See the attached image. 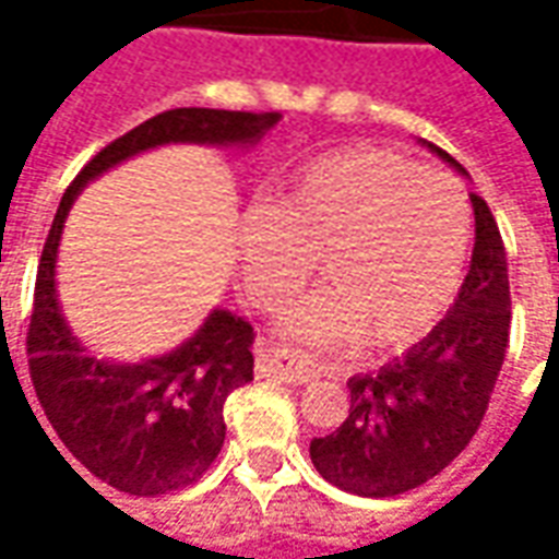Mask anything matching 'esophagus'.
Segmentation results:
<instances>
[{
  "instance_id": "34e87169",
  "label": "esophagus",
  "mask_w": 559,
  "mask_h": 559,
  "mask_svg": "<svg viewBox=\"0 0 559 559\" xmlns=\"http://www.w3.org/2000/svg\"><path fill=\"white\" fill-rule=\"evenodd\" d=\"M257 370L263 376L278 379V382H287V385H306V382L314 379V364L306 355L290 352V348H275L269 355H260Z\"/></svg>"
}]
</instances>
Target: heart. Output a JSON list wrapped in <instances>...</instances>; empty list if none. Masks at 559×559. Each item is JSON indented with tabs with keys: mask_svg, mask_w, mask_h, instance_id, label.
<instances>
[{
	"mask_svg": "<svg viewBox=\"0 0 559 559\" xmlns=\"http://www.w3.org/2000/svg\"><path fill=\"white\" fill-rule=\"evenodd\" d=\"M468 248L462 186L376 146L314 158L235 226L241 281L260 309H281L318 260L328 287L278 321L287 340L309 345L391 348L423 336L453 302Z\"/></svg>",
	"mask_w": 559,
	"mask_h": 559,
	"instance_id": "obj_1",
	"label": "heart"
}]
</instances>
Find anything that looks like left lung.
Returning a JSON list of instances; mask_svg holds the SVG:
<instances>
[{"instance_id": "obj_1", "label": "left lung", "mask_w": 559, "mask_h": 559, "mask_svg": "<svg viewBox=\"0 0 559 559\" xmlns=\"http://www.w3.org/2000/svg\"><path fill=\"white\" fill-rule=\"evenodd\" d=\"M425 146L468 177L450 152ZM471 207L474 250L453 309L407 355L352 376L345 423L311 440V462L333 487L370 499L401 496L447 468L480 428L508 348L511 290L492 211L480 195H471Z\"/></svg>"}]
</instances>
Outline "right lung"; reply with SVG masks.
Wrapping results in <instances>:
<instances>
[{
    "label": "right lung",
    "mask_w": 559,
    "mask_h": 559,
    "mask_svg": "<svg viewBox=\"0 0 559 559\" xmlns=\"http://www.w3.org/2000/svg\"><path fill=\"white\" fill-rule=\"evenodd\" d=\"M278 119L281 112L168 109L97 152L60 199L36 275L26 333L29 376L63 447L97 480L128 496H165L189 487L211 468L226 440L223 404L231 391L253 379V328L229 309H214L168 355L136 364L97 358L72 333L57 299L63 223L91 180L140 152L170 143L253 150Z\"/></svg>",
    "instance_id": "right-lung-1"
}]
</instances>
